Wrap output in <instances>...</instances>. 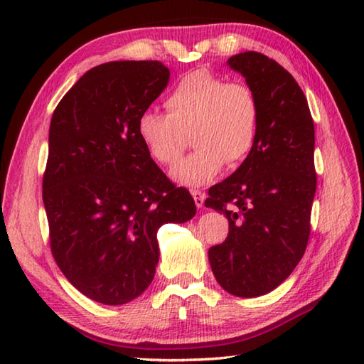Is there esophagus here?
I'll return each mask as SVG.
<instances>
[{
    "label": "esophagus",
    "instance_id": "34e87169",
    "mask_svg": "<svg viewBox=\"0 0 364 364\" xmlns=\"http://www.w3.org/2000/svg\"><path fill=\"white\" fill-rule=\"evenodd\" d=\"M191 194H193L194 202H196L197 207H199V208L204 207V200H205V194L204 193H200V191L194 189V191H191Z\"/></svg>",
    "mask_w": 364,
    "mask_h": 364
}]
</instances>
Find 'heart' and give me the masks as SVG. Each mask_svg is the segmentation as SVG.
<instances>
[{"label": "heart", "mask_w": 364, "mask_h": 364, "mask_svg": "<svg viewBox=\"0 0 364 364\" xmlns=\"http://www.w3.org/2000/svg\"><path fill=\"white\" fill-rule=\"evenodd\" d=\"M167 115L141 112L136 134L154 162L171 165L186 146L197 149L171 168V180L183 186H202L225 164H242L254 151L260 130V104L250 86L226 82L208 70L184 75L165 100Z\"/></svg>", "instance_id": "b5f03b06"}]
</instances>
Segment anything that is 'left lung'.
<instances>
[{
	"label": "left lung",
	"mask_w": 364,
	"mask_h": 364,
	"mask_svg": "<svg viewBox=\"0 0 364 364\" xmlns=\"http://www.w3.org/2000/svg\"><path fill=\"white\" fill-rule=\"evenodd\" d=\"M226 64L255 93L260 130L241 167L208 189L205 205L230 223L208 262L226 292L258 297L286 281L305 254L316 191L315 127L304 91L276 60L247 51Z\"/></svg>",
	"instance_id": "left-lung-1"
}]
</instances>
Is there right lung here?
<instances>
[{
    "label": "right lung",
    "mask_w": 364,
    "mask_h": 364,
    "mask_svg": "<svg viewBox=\"0 0 364 364\" xmlns=\"http://www.w3.org/2000/svg\"><path fill=\"white\" fill-rule=\"evenodd\" d=\"M168 80L159 60L101 64L67 91L49 125L43 202L53 257L73 287L104 305L143 294L159 263V228L196 215L189 191L136 134Z\"/></svg>",
    "instance_id": "1"
}]
</instances>
